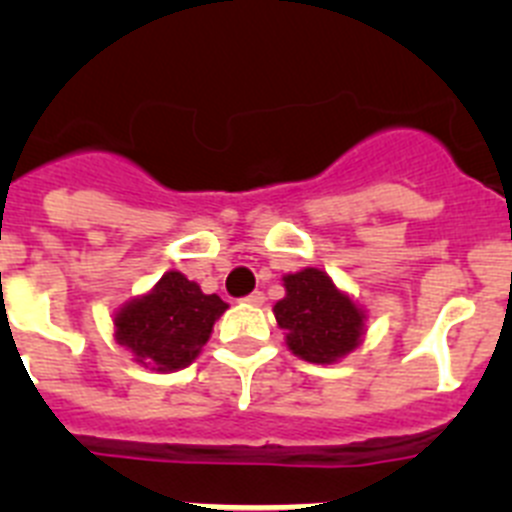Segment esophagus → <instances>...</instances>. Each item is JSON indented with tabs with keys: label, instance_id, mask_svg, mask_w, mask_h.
I'll return each mask as SVG.
<instances>
[{
	"label": "esophagus",
	"instance_id": "1",
	"mask_svg": "<svg viewBox=\"0 0 512 512\" xmlns=\"http://www.w3.org/2000/svg\"><path fill=\"white\" fill-rule=\"evenodd\" d=\"M243 302H246V305L259 307V305H264V295H261V292H251L248 297H243Z\"/></svg>",
	"mask_w": 512,
	"mask_h": 512
}]
</instances>
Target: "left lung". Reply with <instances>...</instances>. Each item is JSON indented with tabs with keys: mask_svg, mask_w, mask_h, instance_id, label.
<instances>
[{
	"mask_svg": "<svg viewBox=\"0 0 512 512\" xmlns=\"http://www.w3.org/2000/svg\"><path fill=\"white\" fill-rule=\"evenodd\" d=\"M282 282L274 318L292 354L310 364H336L361 346L369 315L323 269L305 266Z\"/></svg>",
	"mask_w": 512,
	"mask_h": 512,
	"instance_id": "8db88e82",
	"label": "left lung"
}]
</instances>
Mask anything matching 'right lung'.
Segmentation results:
<instances>
[{"instance_id": "obj_1", "label": "right lung", "mask_w": 512, "mask_h": 512, "mask_svg": "<svg viewBox=\"0 0 512 512\" xmlns=\"http://www.w3.org/2000/svg\"><path fill=\"white\" fill-rule=\"evenodd\" d=\"M225 310L228 302L205 295L182 271H166L146 295L117 307L112 315L115 341L146 369L179 372L200 356Z\"/></svg>"}]
</instances>
